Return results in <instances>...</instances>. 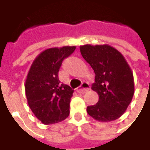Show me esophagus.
I'll list each match as a JSON object with an SVG mask.
<instances>
[{
  "mask_svg": "<svg viewBox=\"0 0 150 150\" xmlns=\"http://www.w3.org/2000/svg\"><path fill=\"white\" fill-rule=\"evenodd\" d=\"M77 92L79 93H86L87 91H89V84H88V83H82V86L80 88H77Z\"/></svg>",
  "mask_w": 150,
  "mask_h": 150,
  "instance_id": "1",
  "label": "esophagus"
}]
</instances>
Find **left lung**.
I'll return each instance as SVG.
<instances>
[{
  "mask_svg": "<svg viewBox=\"0 0 150 150\" xmlns=\"http://www.w3.org/2000/svg\"><path fill=\"white\" fill-rule=\"evenodd\" d=\"M86 62L94 70L96 77L91 89L97 92V104L88 106L93 119L108 122L122 116L134 94L132 70L122 54L109 45L87 44L80 46Z\"/></svg>",
  "mask_w": 150,
  "mask_h": 150,
  "instance_id": "obj_1",
  "label": "left lung"
}]
</instances>
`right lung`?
I'll return each instance as SVG.
<instances>
[{"label":"right lung","mask_w":150,"mask_h":150,"mask_svg":"<svg viewBox=\"0 0 150 150\" xmlns=\"http://www.w3.org/2000/svg\"><path fill=\"white\" fill-rule=\"evenodd\" d=\"M75 48L67 46L45 50L36 57L28 72L25 84L28 104L44 125L61 122L69 116L74 90L60 83L59 71L63 59Z\"/></svg>","instance_id":"right-lung-1"}]
</instances>
